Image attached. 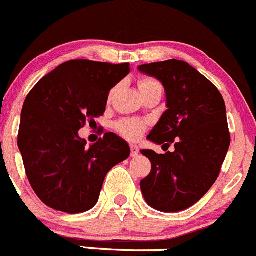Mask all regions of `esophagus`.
Returning a JSON list of instances; mask_svg holds the SVG:
<instances>
[{
  "label": "esophagus",
  "instance_id": "obj_1",
  "mask_svg": "<svg viewBox=\"0 0 256 256\" xmlns=\"http://www.w3.org/2000/svg\"><path fill=\"white\" fill-rule=\"evenodd\" d=\"M130 150H131V156H134V158L139 156V148H138V145L131 144L130 145Z\"/></svg>",
  "mask_w": 256,
  "mask_h": 256
}]
</instances>
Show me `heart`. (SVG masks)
<instances>
[{"instance_id": "obj_1", "label": "heart", "mask_w": 256, "mask_h": 256, "mask_svg": "<svg viewBox=\"0 0 256 256\" xmlns=\"http://www.w3.org/2000/svg\"><path fill=\"white\" fill-rule=\"evenodd\" d=\"M138 85H139L140 93L146 90V89L154 88V86H160V84L156 79L148 76L140 78L139 82H138ZM111 96L112 92L110 93V98H111ZM114 128L125 139L138 140L142 136V134L146 130V124L142 120L126 117V118H121L120 121H117V124L114 125Z\"/></svg>"}]
</instances>
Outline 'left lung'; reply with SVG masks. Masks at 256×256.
Here are the masks:
<instances>
[{
  "instance_id": "left-lung-1",
  "label": "left lung",
  "mask_w": 256,
  "mask_h": 256,
  "mask_svg": "<svg viewBox=\"0 0 256 256\" xmlns=\"http://www.w3.org/2000/svg\"><path fill=\"white\" fill-rule=\"evenodd\" d=\"M156 78L167 96V111L148 139L174 152L156 154L145 149L152 171L140 181L149 206L180 212L199 202L218 178L231 135L226 104L216 85L188 62L168 60L139 66Z\"/></svg>"
}]
</instances>
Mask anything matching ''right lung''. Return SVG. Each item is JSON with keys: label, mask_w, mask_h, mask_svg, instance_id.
I'll return each mask as SVG.
<instances>
[{"label": "right lung", "mask_w": 256, "mask_h": 256, "mask_svg": "<svg viewBox=\"0 0 256 256\" xmlns=\"http://www.w3.org/2000/svg\"><path fill=\"white\" fill-rule=\"evenodd\" d=\"M130 72V64L71 60L39 80L22 111L18 146L36 196L54 210L75 214L93 208L106 174L130 156L114 135L89 148L78 131L106 112L108 94Z\"/></svg>", "instance_id": "1"}]
</instances>
